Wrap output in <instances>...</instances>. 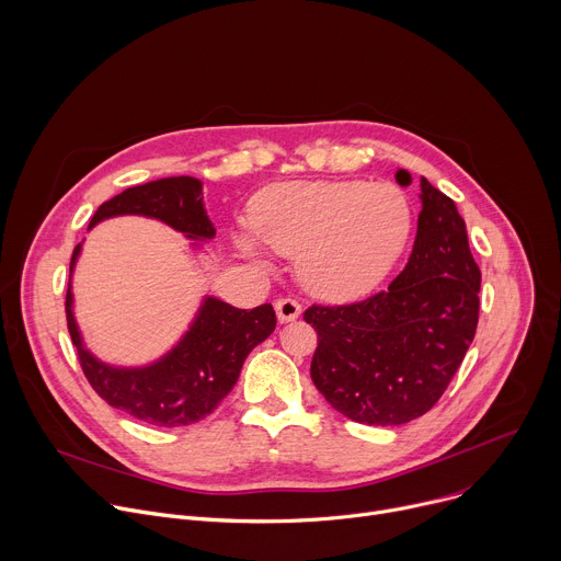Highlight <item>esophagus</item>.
<instances>
[{"label":"esophagus","instance_id":"1","mask_svg":"<svg viewBox=\"0 0 561 561\" xmlns=\"http://www.w3.org/2000/svg\"><path fill=\"white\" fill-rule=\"evenodd\" d=\"M275 310H277V319H279V322L286 324V322H293V319L299 317L301 306H299L297 299L286 297V299H277V301H275Z\"/></svg>","mask_w":561,"mask_h":561}]
</instances>
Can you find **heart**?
<instances>
[{
	"instance_id": "obj_1",
	"label": "heart",
	"mask_w": 561,
	"mask_h": 561,
	"mask_svg": "<svg viewBox=\"0 0 561 561\" xmlns=\"http://www.w3.org/2000/svg\"><path fill=\"white\" fill-rule=\"evenodd\" d=\"M411 230V202L390 184L284 182L262 191L251 206L257 242L297 257L304 288L331 301L370 293L404 253ZM237 247L266 266L249 237H239Z\"/></svg>"
}]
</instances>
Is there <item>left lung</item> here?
<instances>
[{
	"label": "left lung",
	"instance_id": "8db88e82",
	"mask_svg": "<svg viewBox=\"0 0 561 561\" xmlns=\"http://www.w3.org/2000/svg\"><path fill=\"white\" fill-rule=\"evenodd\" d=\"M409 186L411 173L397 171ZM422 210L407 268L373 297L310 306V377L344 417L399 426L428 413L457 373L479 319L482 273L450 197L422 178Z\"/></svg>",
	"mask_w": 561,
	"mask_h": 561
}]
</instances>
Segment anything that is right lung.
Wrapping results in <instances>:
<instances>
[{
  "label": "right lung",
  "mask_w": 561,
  "mask_h": 561,
  "mask_svg": "<svg viewBox=\"0 0 561 561\" xmlns=\"http://www.w3.org/2000/svg\"><path fill=\"white\" fill-rule=\"evenodd\" d=\"M119 215L159 219L195 242L215 237L204 208L202 182L188 175L126 188L98 208L89 230ZM79 253L82 244L72 251L70 277ZM66 322L79 364L104 402L144 424L173 428L195 424L219 407L237 383L249 353L275 331L277 317L271 304L242 310L206 295L182 340L157 362L133 368L111 366L84 346L72 312L70 279L66 290Z\"/></svg>",
  "instance_id": "obj_1"
}]
</instances>
